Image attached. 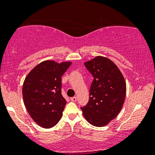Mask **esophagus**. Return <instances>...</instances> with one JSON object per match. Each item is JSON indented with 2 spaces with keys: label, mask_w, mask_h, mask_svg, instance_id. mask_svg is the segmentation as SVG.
<instances>
[{
  "label": "esophagus",
  "mask_w": 155,
  "mask_h": 155,
  "mask_svg": "<svg viewBox=\"0 0 155 155\" xmlns=\"http://www.w3.org/2000/svg\"><path fill=\"white\" fill-rule=\"evenodd\" d=\"M71 100L72 101H73V102H75V101H77V97H71Z\"/></svg>",
  "instance_id": "esophagus-1"
}]
</instances>
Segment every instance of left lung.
<instances>
[{
    "label": "left lung",
    "instance_id": "8db88e82",
    "mask_svg": "<svg viewBox=\"0 0 155 155\" xmlns=\"http://www.w3.org/2000/svg\"><path fill=\"white\" fill-rule=\"evenodd\" d=\"M94 80L90 90V99L81 107L86 120L102 127L115 118L124 105L126 84L120 70L110 59L97 56L84 63Z\"/></svg>",
    "mask_w": 155,
    "mask_h": 155
}]
</instances>
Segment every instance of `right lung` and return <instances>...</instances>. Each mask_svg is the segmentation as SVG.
Here are the masks:
<instances>
[{"label":"right lung","mask_w":155,"mask_h":155,"mask_svg":"<svg viewBox=\"0 0 155 155\" xmlns=\"http://www.w3.org/2000/svg\"><path fill=\"white\" fill-rule=\"evenodd\" d=\"M71 65V62L43 61L25 78V106L34 121L42 128H52L62 116L66 101L61 94V77Z\"/></svg>","instance_id":"right-lung-1"}]
</instances>
